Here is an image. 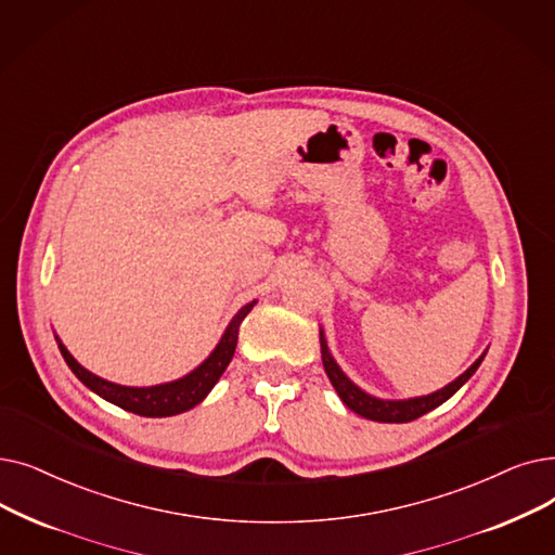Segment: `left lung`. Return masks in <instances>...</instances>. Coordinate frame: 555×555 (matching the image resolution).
Instances as JSON below:
<instances>
[{
	"mask_svg": "<svg viewBox=\"0 0 555 555\" xmlns=\"http://www.w3.org/2000/svg\"><path fill=\"white\" fill-rule=\"evenodd\" d=\"M320 347H322V363H324V372L331 380V385L335 388L337 397L343 399V403L353 411L356 415L372 420V422H383V424H403V422H413L426 413H430L433 408L442 405L447 399H451L463 385L474 376V372L478 370V365L483 363V358L488 353V349L476 358V363L472 367H467L461 376L455 380H451L444 388L424 395V397H411V399H378L370 392H365L343 372V367L335 363L333 353L328 351L324 331H320Z\"/></svg>",
	"mask_w": 555,
	"mask_h": 555,
	"instance_id": "1",
	"label": "left lung"
}]
</instances>
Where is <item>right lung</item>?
<instances>
[{
  "instance_id": "1",
  "label": "right lung",
  "mask_w": 555,
  "mask_h": 555,
  "mask_svg": "<svg viewBox=\"0 0 555 555\" xmlns=\"http://www.w3.org/2000/svg\"><path fill=\"white\" fill-rule=\"evenodd\" d=\"M256 306V299L245 304L240 308L229 326L224 328L220 343L215 345V349L208 353L202 365H197L185 376L177 380H167L158 385H147V388H135V385H119L113 380H106L98 374L88 372L83 365H79L75 356L67 351V347L61 343V337L56 335V343L61 349V356L65 358L67 367L75 372V376L86 385L88 390L94 395H100L102 399L115 403L122 408V411L142 415V417H172L179 413L190 411L197 403L206 399V395L215 388V383L220 380L224 370L229 367L231 358L235 353L237 345V331L243 320L249 315V310Z\"/></svg>"
}]
</instances>
